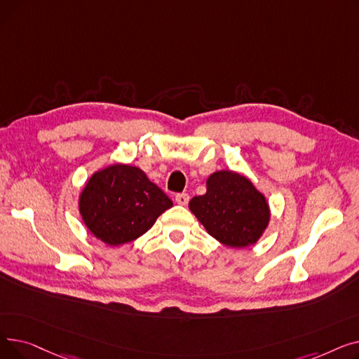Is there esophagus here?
Listing matches in <instances>:
<instances>
[{"mask_svg": "<svg viewBox=\"0 0 359 359\" xmlns=\"http://www.w3.org/2000/svg\"><path fill=\"white\" fill-rule=\"evenodd\" d=\"M187 202H189V195H187V194H179V195H176V203H177V205L186 206Z\"/></svg>", "mask_w": 359, "mask_h": 359, "instance_id": "34e87169", "label": "esophagus"}]
</instances>
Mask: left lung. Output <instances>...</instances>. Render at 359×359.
<instances>
[{"label":"left lung","instance_id":"8db88e82","mask_svg":"<svg viewBox=\"0 0 359 359\" xmlns=\"http://www.w3.org/2000/svg\"><path fill=\"white\" fill-rule=\"evenodd\" d=\"M189 210L206 233L233 249L253 246L268 229L271 208L253 182L233 170H218L206 179V194L195 196Z\"/></svg>","mask_w":359,"mask_h":359}]
</instances>
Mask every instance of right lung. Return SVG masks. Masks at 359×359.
Returning <instances> with one entry per match:
<instances>
[{"label": "right lung", "instance_id": "add662e5", "mask_svg": "<svg viewBox=\"0 0 359 359\" xmlns=\"http://www.w3.org/2000/svg\"><path fill=\"white\" fill-rule=\"evenodd\" d=\"M172 206L173 202L140 167L122 163L94 172L79 196L87 230L107 246L137 240Z\"/></svg>", "mask_w": 359, "mask_h": 359}]
</instances>
